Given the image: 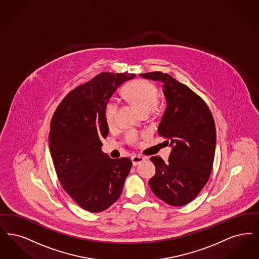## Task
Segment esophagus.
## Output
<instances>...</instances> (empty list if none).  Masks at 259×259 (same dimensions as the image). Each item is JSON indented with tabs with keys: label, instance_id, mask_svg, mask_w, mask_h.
<instances>
[{
	"label": "esophagus",
	"instance_id": "esophagus-1",
	"mask_svg": "<svg viewBox=\"0 0 259 259\" xmlns=\"http://www.w3.org/2000/svg\"><path fill=\"white\" fill-rule=\"evenodd\" d=\"M131 160H132V164H133V166H138L139 164H141L142 162H144V161H145V157H142V156L134 155L132 156Z\"/></svg>",
	"mask_w": 259,
	"mask_h": 259
}]
</instances>
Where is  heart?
I'll return each mask as SVG.
<instances>
[{"label": "heart", "mask_w": 259, "mask_h": 259, "mask_svg": "<svg viewBox=\"0 0 259 259\" xmlns=\"http://www.w3.org/2000/svg\"><path fill=\"white\" fill-rule=\"evenodd\" d=\"M121 94L125 100L142 114H147L149 112H156L158 109L159 91L154 83L147 80H136L125 84L121 91ZM117 112V105L114 101H110L106 105L104 111V117L106 124L109 128L115 126V115ZM126 142L131 145L139 144L140 136L135 132H129L125 136Z\"/></svg>", "instance_id": "b5f03b06"}]
</instances>
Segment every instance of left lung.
Instances as JSON below:
<instances>
[{
	"label": "left lung",
	"mask_w": 259,
	"mask_h": 259,
	"mask_svg": "<svg viewBox=\"0 0 259 259\" xmlns=\"http://www.w3.org/2000/svg\"><path fill=\"white\" fill-rule=\"evenodd\" d=\"M140 76L164 83L166 109L158 134L172 147L167 163L158 156L150 158L156 174L149 185L167 204L185 205L197 197L211 175L216 147L213 115L200 96L170 75L155 71Z\"/></svg>",
	"instance_id": "left-lung-1"
}]
</instances>
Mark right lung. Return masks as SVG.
Masks as SVG:
<instances>
[{"label":"right lung","mask_w":259,"mask_h":259,"mask_svg":"<svg viewBox=\"0 0 259 259\" xmlns=\"http://www.w3.org/2000/svg\"><path fill=\"white\" fill-rule=\"evenodd\" d=\"M135 74L102 72L68 93L53 114L49 146L63 190L84 210H106L120 197L132 167L129 158L101 151L109 127L104 111L116 89Z\"/></svg>","instance_id":"add662e5"}]
</instances>
